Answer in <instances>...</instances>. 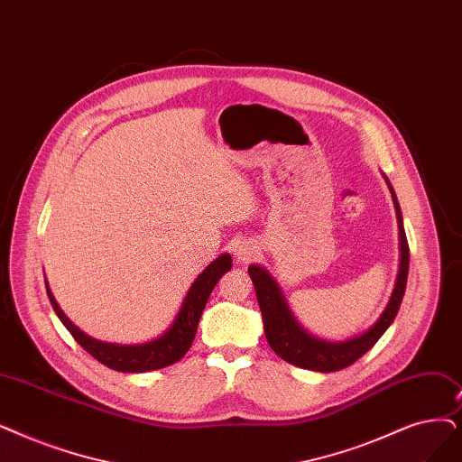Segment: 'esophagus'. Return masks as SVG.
<instances>
[{
	"label": "esophagus",
	"mask_w": 462,
	"mask_h": 462,
	"mask_svg": "<svg viewBox=\"0 0 462 462\" xmlns=\"http://www.w3.org/2000/svg\"><path fill=\"white\" fill-rule=\"evenodd\" d=\"M234 254H236V260L239 264H245V263H251V260L258 254V249H256V245H253L249 242H242L236 245Z\"/></svg>",
	"instance_id": "esophagus-1"
}]
</instances>
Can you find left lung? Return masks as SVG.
I'll return each instance as SVG.
<instances>
[{"instance_id": "8db88e82", "label": "left lung", "mask_w": 462, "mask_h": 462, "mask_svg": "<svg viewBox=\"0 0 462 462\" xmlns=\"http://www.w3.org/2000/svg\"><path fill=\"white\" fill-rule=\"evenodd\" d=\"M385 181L391 190L393 204L396 209L398 239H400V266H398L396 283L389 302L385 310L381 311L379 319L368 330L360 332L358 336H353L349 339H344V342H328V339L310 334L302 325L298 323V319L294 317V313L287 304L283 291H281L279 283L270 275V272L258 264L249 266V275L253 279V285L256 291L258 306H260V311H263V323H264V334H266L268 344L275 351V355L287 360L289 365H294L304 370H313V372L344 370L351 366L355 360H358L365 353H368L394 320L406 292L410 247H408V239L404 232L402 211H400L396 194L387 177Z\"/></svg>"}]
</instances>
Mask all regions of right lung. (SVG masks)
I'll list each match as a JSON object with an SVG mask.
<instances>
[{"label":"right lung","mask_w":462,"mask_h":462,"mask_svg":"<svg viewBox=\"0 0 462 462\" xmlns=\"http://www.w3.org/2000/svg\"><path fill=\"white\" fill-rule=\"evenodd\" d=\"M230 268H232V256L228 253L217 256L213 263L208 264V268L194 279V283L185 294L181 308H179L173 323L158 337L143 344H111V342H102V339L88 336L81 328H77L66 317V313L60 310L58 302L54 300V294L47 283V279H45V287H47L52 310L56 311L58 319L62 320V325L69 330V334L75 337V342L79 346L111 370L139 374V372L166 368L177 363L179 358H183V355L190 349L194 342L199 317H202V311L208 304L211 291L218 283V279L223 277Z\"/></svg>","instance_id":"obj_1"}]
</instances>
